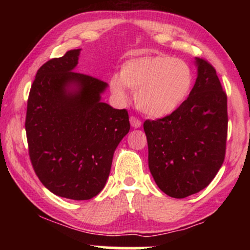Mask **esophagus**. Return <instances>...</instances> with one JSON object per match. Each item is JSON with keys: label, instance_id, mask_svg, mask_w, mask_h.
<instances>
[{"label": "esophagus", "instance_id": "obj_1", "mask_svg": "<svg viewBox=\"0 0 250 250\" xmlns=\"http://www.w3.org/2000/svg\"><path fill=\"white\" fill-rule=\"evenodd\" d=\"M129 123H131L132 127H134V128H140L142 125V123L140 122L138 118L134 117V116H131V117H129Z\"/></svg>", "mask_w": 250, "mask_h": 250}]
</instances>
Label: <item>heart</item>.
I'll use <instances>...</instances> for the list:
<instances>
[{
	"label": "heart",
	"instance_id": "1",
	"mask_svg": "<svg viewBox=\"0 0 250 250\" xmlns=\"http://www.w3.org/2000/svg\"><path fill=\"white\" fill-rule=\"evenodd\" d=\"M193 74L189 64L167 54L142 56L126 60L119 75L109 80L119 101L128 99L127 88L135 91V104L143 114L163 118L175 112L190 94Z\"/></svg>",
	"mask_w": 250,
	"mask_h": 250
}]
</instances>
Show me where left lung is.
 I'll use <instances>...</instances> for the list:
<instances>
[{"label": "left lung", "mask_w": 250, "mask_h": 250, "mask_svg": "<svg viewBox=\"0 0 250 250\" xmlns=\"http://www.w3.org/2000/svg\"><path fill=\"white\" fill-rule=\"evenodd\" d=\"M197 78L189 97L172 115L146 121L148 164L167 196L182 199L209 184L224 162L228 99L216 70L194 58Z\"/></svg>", "instance_id": "left-lung-1"}]
</instances>
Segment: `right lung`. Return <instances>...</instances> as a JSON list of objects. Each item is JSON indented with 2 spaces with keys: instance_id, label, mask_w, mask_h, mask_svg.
<instances>
[{
  "instance_id": "obj_1",
  "label": "right lung",
  "mask_w": 250,
  "mask_h": 250,
  "mask_svg": "<svg viewBox=\"0 0 250 250\" xmlns=\"http://www.w3.org/2000/svg\"><path fill=\"white\" fill-rule=\"evenodd\" d=\"M81 50L37 70L25 123L36 175L51 192L73 200L100 193L115 150L131 127L126 109L101 101L108 84L75 71Z\"/></svg>"
}]
</instances>
